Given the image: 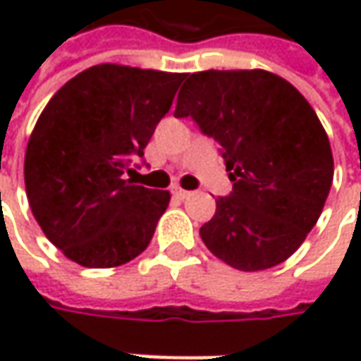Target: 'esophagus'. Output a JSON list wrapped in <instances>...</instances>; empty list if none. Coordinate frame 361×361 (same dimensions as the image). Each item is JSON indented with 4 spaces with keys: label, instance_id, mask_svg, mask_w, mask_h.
Returning a JSON list of instances; mask_svg holds the SVG:
<instances>
[{
    "label": "esophagus",
    "instance_id": "34e87169",
    "mask_svg": "<svg viewBox=\"0 0 361 361\" xmlns=\"http://www.w3.org/2000/svg\"><path fill=\"white\" fill-rule=\"evenodd\" d=\"M173 195L176 197V199H180V201H185V199H188V197H190V192H188V190H185V188H174Z\"/></svg>",
    "mask_w": 361,
    "mask_h": 361
}]
</instances>
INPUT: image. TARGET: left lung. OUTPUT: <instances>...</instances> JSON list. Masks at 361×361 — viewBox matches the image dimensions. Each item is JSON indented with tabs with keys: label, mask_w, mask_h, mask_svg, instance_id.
<instances>
[{
	"label": "left lung",
	"mask_w": 361,
	"mask_h": 361,
	"mask_svg": "<svg viewBox=\"0 0 361 361\" xmlns=\"http://www.w3.org/2000/svg\"><path fill=\"white\" fill-rule=\"evenodd\" d=\"M174 116H190L215 138L233 180L201 227L207 249L239 271L289 259L334 180L331 146L310 102L265 70H207L187 78Z\"/></svg>",
	"instance_id": "8db88e82"
}]
</instances>
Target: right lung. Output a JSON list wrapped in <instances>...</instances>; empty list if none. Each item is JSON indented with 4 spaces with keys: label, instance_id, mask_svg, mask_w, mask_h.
Listing matches in <instances>:
<instances>
[{
    "label": "right lung",
    "instance_id": "right-lung-1",
    "mask_svg": "<svg viewBox=\"0 0 361 361\" xmlns=\"http://www.w3.org/2000/svg\"><path fill=\"white\" fill-rule=\"evenodd\" d=\"M185 78L92 66L39 114L23 164L27 201L44 235L78 265L118 267L148 247L171 192L138 187L126 174Z\"/></svg>",
    "mask_w": 361,
    "mask_h": 361
}]
</instances>
